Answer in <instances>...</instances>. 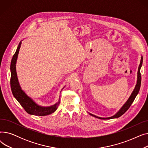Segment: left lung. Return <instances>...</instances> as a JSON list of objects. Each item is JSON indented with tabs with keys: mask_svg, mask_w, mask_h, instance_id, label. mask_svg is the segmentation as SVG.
I'll list each match as a JSON object with an SVG mask.
<instances>
[{
	"mask_svg": "<svg viewBox=\"0 0 148 148\" xmlns=\"http://www.w3.org/2000/svg\"><path fill=\"white\" fill-rule=\"evenodd\" d=\"M142 64H143V56L141 55V60H140V65L138 66V71H137V82H136V84L135 86V88L134 89V90L132 92L131 95L130 96V97L128 98V99H127V101L125 103L122 107L119 110V111L118 112H116V114H114L113 116H110V117H108V118H101V117H99V116H95L94 114H93L90 113H88L94 116L95 118L100 119H114V118H118L120 116H121L123 114L125 113L127 110L130 108V107L131 106V105L132 104V103H133L134 99L136 98V96L137 95L138 93L139 92L140 88V85H141V74H140V69L142 68Z\"/></svg>",
	"mask_w": 148,
	"mask_h": 148,
	"instance_id": "obj_1",
	"label": "left lung"
}]
</instances>
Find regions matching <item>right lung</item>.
Segmentation results:
<instances>
[{
	"label": "right lung",
	"instance_id": "1",
	"mask_svg": "<svg viewBox=\"0 0 148 148\" xmlns=\"http://www.w3.org/2000/svg\"><path fill=\"white\" fill-rule=\"evenodd\" d=\"M22 41L23 40L20 42L16 51L12 58L11 63L10 82L12 94L27 113L35 116H46L50 114L57 110L60 103V96H59L58 101L56 102V103L50 106H42L36 103L32 98L28 96L20 86L16 71V64ZM65 87V86L62 89L61 91Z\"/></svg>",
	"mask_w": 148,
	"mask_h": 148
}]
</instances>
